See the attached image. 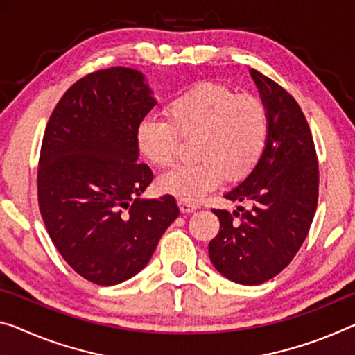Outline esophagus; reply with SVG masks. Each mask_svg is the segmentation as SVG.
I'll return each instance as SVG.
<instances>
[{
    "label": "esophagus",
    "instance_id": "1",
    "mask_svg": "<svg viewBox=\"0 0 355 355\" xmlns=\"http://www.w3.org/2000/svg\"><path fill=\"white\" fill-rule=\"evenodd\" d=\"M179 208H181L182 212H193L198 206H196L195 203H192V201H187V200H179Z\"/></svg>",
    "mask_w": 355,
    "mask_h": 355
}]
</instances>
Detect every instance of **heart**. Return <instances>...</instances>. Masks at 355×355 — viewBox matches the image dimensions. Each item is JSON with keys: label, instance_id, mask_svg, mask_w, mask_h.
<instances>
[{"label": "heart", "instance_id": "b5f03b06", "mask_svg": "<svg viewBox=\"0 0 355 355\" xmlns=\"http://www.w3.org/2000/svg\"><path fill=\"white\" fill-rule=\"evenodd\" d=\"M268 135V111L260 98L201 83L168 103L165 119L146 117L139 122L136 149L152 166L168 168L178 157V136H196L193 155L200 160L163 174L159 181L165 192L196 201L212 192L227 173L243 178L252 171Z\"/></svg>", "mask_w": 355, "mask_h": 355}]
</instances>
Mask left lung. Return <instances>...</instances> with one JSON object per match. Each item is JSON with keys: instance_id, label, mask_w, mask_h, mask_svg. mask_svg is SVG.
Here are the masks:
<instances>
[{"instance_id": "left-lung-1", "label": "left lung", "mask_w": 355, "mask_h": 355, "mask_svg": "<svg viewBox=\"0 0 355 355\" xmlns=\"http://www.w3.org/2000/svg\"><path fill=\"white\" fill-rule=\"evenodd\" d=\"M249 73L268 111V143L252 171L223 195L243 206L212 211L220 230L208 250L222 276L257 286L279 275L302 248L318 208L319 166L298 103L259 71Z\"/></svg>"}]
</instances>
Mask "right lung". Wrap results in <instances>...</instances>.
<instances>
[{
    "instance_id": "1",
    "label": "right lung",
    "mask_w": 355,
    "mask_h": 355,
    "mask_svg": "<svg viewBox=\"0 0 355 355\" xmlns=\"http://www.w3.org/2000/svg\"><path fill=\"white\" fill-rule=\"evenodd\" d=\"M152 94L132 68L87 74L58 101L42 138V220L71 268L98 286L138 275L179 216L171 195L141 198L154 174L138 163L136 128L157 105Z\"/></svg>"
}]
</instances>
